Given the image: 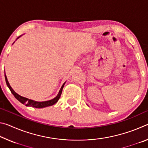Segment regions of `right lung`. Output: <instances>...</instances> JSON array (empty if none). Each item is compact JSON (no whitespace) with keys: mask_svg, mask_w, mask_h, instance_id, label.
Returning a JSON list of instances; mask_svg holds the SVG:
<instances>
[{"mask_svg":"<svg viewBox=\"0 0 148 148\" xmlns=\"http://www.w3.org/2000/svg\"><path fill=\"white\" fill-rule=\"evenodd\" d=\"M19 37H18L17 38H19ZM5 79H6V83L7 86L8 87V88L10 89V90L12 93L14 95L15 98H16L17 100H18V101L20 102H21V103L25 104V106H31V107H33V108H45V107H47V106H52V105L56 104V102L59 101L60 97H61V95L62 93V89H63V87L64 86V84H65V83H66V82H64V83L63 84V85H62V87H61V89H60L58 95H57V97H55L54 99H51V100H49V101H44V102H38V101H32V100L25 98V97H21V96H20L19 95L16 93V92L14 91L13 89L12 88V87L10 86L9 82L8 81V79H7V77L6 76V74H5Z\"/></svg>","mask_w":148,"mask_h":148,"instance_id":"obj_1","label":"right lung"}]
</instances>
